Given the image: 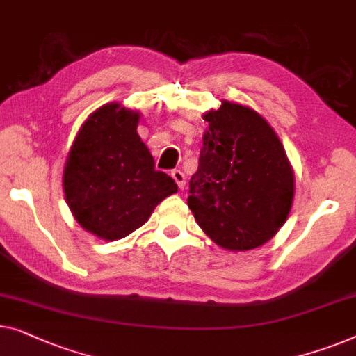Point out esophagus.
Returning a JSON list of instances; mask_svg holds the SVG:
<instances>
[{"label":"esophagus","mask_w":356,"mask_h":356,"mask_svg":"<svg viewBox=\"0 0 356 356\" xmlns=\"http://www.w3.org/2000/svg\"><path fill=\"white\" fill-rule=\"evenodd\" d=\"M172 178L175 179V181H177L178 188L181 191L184 189V186H186V178H184V173L181 172V170H173Z\"/></svg>","instance_id":"obj_1"}]
</instances>
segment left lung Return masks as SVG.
<instances>
[{
	"label": "left lung",
	"mask_w": 356,
	"mask_h": 356,
	"mask_svg": "<svg viewBox=\"0 0 356 356\" xmlns=\"http://www.w3.org/2000/svg\"><path fill=\"white\" fill-rule=\"evenodd\" d=\"M199 167L188 205L205 234L228 250L255 249L284 225L293 173L284 147L255 111L225 101L204 115Z\"/></svg>",
	"instance_id": "obj_1"
}]
</instances>
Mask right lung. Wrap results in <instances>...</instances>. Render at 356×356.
<instances>
[{"mask_svg":"<svg viewBox=\"0 0 356 356\" xmlns=\"http://www.w3.org/2000/svg\"><path fill=\"white\" fill-rule=\"evenodd\" d=\"M138 112L106 104L80 128L64 170L67 204L86 231L106 241L128 236L178 186L156 170L136 133Z\"/></svg>","mask_w":356,"mask_h":356,"instance_id":"1","label":"right lung"}]
</instances>
